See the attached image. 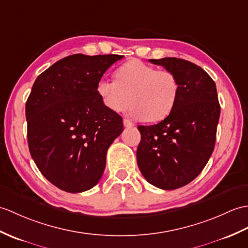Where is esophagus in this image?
<instances>
[{"label": "esophagus", "mask_w": 248, "mask_h": 248, "mask_svg": "<svg viewBox=\"0 0 248 248\" xmlns=\"http://www.w3.org/2000/svg\"><path fill=\"white\" fill-rule=\"evenodd\" d=\"M124 125L125 128H131V126H134V124L130 122L129 119H124Z\"/></svg>", "instance_id": "1"}]
</instances>
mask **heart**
<instances>
[{"instance_id":"b5f03b06","label":"heart","mask_w":248,"mask_h":248,"mask_svg":"<svg viewBox=\"0 0 248 248\" xmlns=\"http://www.w3.org/2000/svg\"><path fill=\"white\" fill-rule=\"evenodd\" d=\"M115 80L101 77L96 84L103 106L114 113L124 111L132 102V117L155 123L166 118L175 107L180 84L168 70L130 60L117 68Z\"/></svg>"}]
</instances>
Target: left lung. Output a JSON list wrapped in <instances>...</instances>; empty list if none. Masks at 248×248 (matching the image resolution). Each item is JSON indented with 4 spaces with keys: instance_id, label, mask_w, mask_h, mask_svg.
<instances>
[{
    "instance_id": "8db88e82",
    "label": "left lung",
    "mask_w": 248,
    "mask_h": 248,
    "mask_svg": "<svg viewBox=\"0 0 248 248\" xmlns=\"http://www.w3.org/2000/svg\"><path fill=\"white\" fill-rule=\"evenodd\" d=\"M173 73L180 84L172 112L153 125H140L137 165L151 185L173 190L197 177L215 149L220 103L216 83L202 67L180 58L150 59Z\"/></svg>"
}]
</instances>
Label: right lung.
Segmentation results:
<instances>
[{
	"mask_svg": "<svg viewBox=\"0 0 248 248\" xmlns=\"http://www.w3.org/2000/svg\"><path fill=\"white\" fill-rule=\"evenodd\" d=\"M123 58L68 56L32 85L25 108L30 152L43 176L63 191L93 188L105 171L108 147L122 134L123 118L103 106L96 84Z\"/></svg>",
	"mask_w": 248,
	"mask_h": 248,
	"instance_id": "obj_1",
	"label": "right lung"
}]
</instances>
